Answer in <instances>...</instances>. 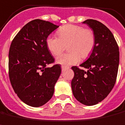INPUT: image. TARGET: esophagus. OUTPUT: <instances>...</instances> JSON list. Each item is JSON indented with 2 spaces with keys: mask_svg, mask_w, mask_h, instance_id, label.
<instances>
[{
  "mask_svg": "<svg viewBox=\"0 0 125 125\" xmlns=\"http://www.w3.org/2000/svg\"><path fill=\"white\" fill-rule=\"evenodd\" d=\"M66 67H64V66H62V67H61V69H62V71H63L64 70V69H66Z\"/></svg>",
  "mask_w": 125,
  "mask_h": 125,
  "instance_id": "esophagus-1",
  "label": "esophagus"
}]
</instances>
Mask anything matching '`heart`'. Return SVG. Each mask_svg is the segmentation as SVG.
<instances>
[{
	"instance_id": "b5f03b06",
	"label": "heart",
	"mask_w": 125,
	"mask_h": 125,
	"mask_svg": "<svg viewBox=\"0 0 125 125\" xmlns=\"http://www.w3.org/2000/svg\"><path fill=\"white\" fill-rule=\"evenodd\" d=\"M58 37L50 35L46 39L48 50L54 56L62 52L64 45L69 44V53L58 56L56 62L58 64L68 66L77 63L81 56L87 58L93 50L95 45V36L90 29L73 24L62 26L57 32Z\"/></svg>"
}]
</instances>
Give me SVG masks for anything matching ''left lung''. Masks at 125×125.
I'll use <instances>...</instances> for the list:
<instances>
[{"label":"left lung","instance_id":"obj_1","mask_svg":"<svg viewBox=\"0 0 125 125\" xmlns=\"http://www.w3.org/2000/svg\"><path fill=\"white\" fill-rule=\"evenodd\" d=\"M95 36V45L86 61L72 67L74 77L71 88L75 98L86 105H94L103 101L112 90L119 65V49L112 32L100 21L86 20Z\"/></svg>","mask_w":125,"mask_h":125}]
</instances>
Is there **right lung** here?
<instances>
[{
    "mask_svg": "<svg viewBox=\"0 0 125 125\" xmlns=\"http://www.w3.org/2000/svg\"><path fill=\"white\" fill-rule=\"evenodd\" d=\"M59 27L39 19L28 22L16 35L9 52V76L15 93L24 103L40 107L51 99L61 73L60 64L46 45V39Z\"/></svg>",
    "mask_w": 125,
    "mask_h": 125,
    "instance_id": "obj_1",
    "label": "right lung"
}]
</instances>
